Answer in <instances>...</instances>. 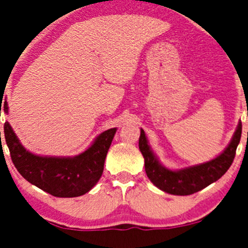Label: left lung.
Masks as SVG:
<instances>
[{
    "label": "left lung",
    "instance_id": "8db88e82",
    "mask_svg": "<svg viewBox=\"0 0 248 248\" xmlns=\"http://www.w3.org/2000/svg\"><path fill=\"white\" fill-rule=\"evenodd\" d=\"M242 124L239 122L234 136L221 155L205 163L170 170L159 163L147 142L145 132L140 129L139 149L145 159V171L152 184L162 191L174 196H189L205 188L223 176L234 161L236 147L241 138Z\"/></svg>",
    "mask_w": 248,
    "mask_h": 248
}]
</instances>
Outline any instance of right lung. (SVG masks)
<instances>
[{"instance_id": "1", "label": "right lung", "mask_w": 248, "mask_h": 248, "mask_svg": "<svg viewBox=\"0 0 248 248\" xmlns=\"http://www.w3.org/2000/svg\"><path fill=\"white\" fill-rule=\"evenodd\" d=\"M4 112L8 114L7 102H4ZM115 133L116 128L101 133L86 151L78 156H38L27 151L11 124H4V138L17 171L32 185L59 198L82 196L98 182Z\"/></svg>"}]
</instances>
